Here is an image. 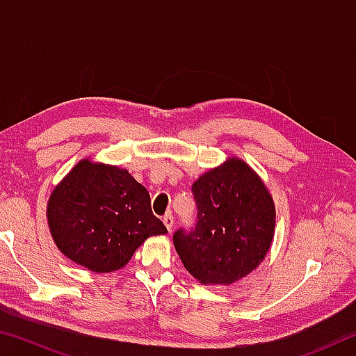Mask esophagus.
<instances>
[{
  "mask_svg": "<svg viewBox=\"0 0 356 356\" xmlns=\"http://www.w3.org/2000/svg\"><path fill=\"white\" fill-rule=\"evenodd\" d=\"M163 222H165V226H166L168 231L171 232V229H172V226H174V218H172V215H171V213H166V215L163 216Z\"/></svg>",
  "mask_w": 356,
  "mask_h": 356,
  "instance_id": "1",
  "label": "esophagus"
}]
</instances>
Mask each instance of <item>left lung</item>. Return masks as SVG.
Segmentation results:
<instances>
[{"instance_id": "obj_1", "label": "left lung", "mask_w": 356, "mask_h": 356, "mask_svg": "<svg viewBox=\"0 0 356 356\" xmlns=\"http://www.w3.org/2000/svg\"><path fill=\"white\" fill-rule=\"evenodd\" d=\"M197 222L174 234V246L193 278L204 286H229L259 267L272 246L273 197L252 168L237 156L193 184Z\"/></svg>"}]
</instances>
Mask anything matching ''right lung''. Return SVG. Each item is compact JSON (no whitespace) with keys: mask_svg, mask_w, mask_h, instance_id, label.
Wrapping results in <instances>:
<instances>
[{"mask_svg":"<svg viewBox=\"0 0 356 356\" xmlns=\"http://www.w3.org/2000/svg\"><path fill=\"white\" fill-rule=\"evenodd\" d=\"M47 220L58 250L95 273L122 268L152 236H165L150 196L124 168L83 159L51 191Z\"/></svg>","mask_w":356,"mask_h":356,"instance_id":"obj_1","label":"right lung"}]
</instances>
